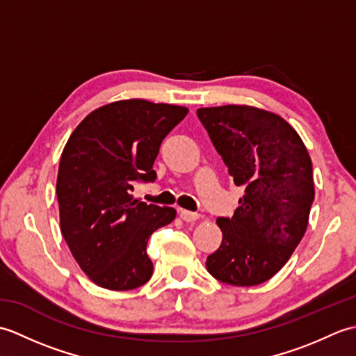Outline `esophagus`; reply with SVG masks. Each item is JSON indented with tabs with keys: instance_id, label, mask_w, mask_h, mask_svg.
Wrapping results in <instances>:
<instances>
[{
	"instance_id": "obj_1",
	"label": "esophagus",
	"mask_w": 356,
	"mask_h": 356,
	"mask_svg": "<svg viewBox=\"0 0 356 356\" xmlns=\"http://www.w3.org/2000/svg\"><path fill=\"white\" fill-rule=\"evenodd\" d=\"M179 216L184 222H195L199 220L200 217L197 213H191V211H186V209H179Z\"/></svg>"
}]
</instances>
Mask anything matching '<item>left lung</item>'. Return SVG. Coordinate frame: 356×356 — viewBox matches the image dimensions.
Returning a JSON list of instances; mask_svg holds the SVG:
<instances>
[{"label": "left lung", "instance_id": "1", "mask_svg": "<svg viewBox=\"0 0 356 356\" xmlns=\"http://www.w3.org/2000/svg\"><path fill=\"white\" fill-rule=\"evenodd\" d=\"M197 118L234 184L245 190L232 217H218L220 248L207 269L232 286L264 283L303 238L315 197L312 161L297 131L249 105L199 108Z\"/></svg>", "mask_w": 356, "mask_h": 356}]
</instances>
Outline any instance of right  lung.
I'll use <instances>...</instances> for the list:
<instances>
[{
    "label": "right lung",
    "instance_id": "right-lung-1",
    "mask_svg": "<svg viewBox=\"0 0 356 356\" xmlns=\"http://www.w3.org/2000/svg\"><path fill=\"white\" fill-rule=\"evenodd\" d=\"M186 113L143 99L113 102L90 113L65 143L56 180L61 232L97 286L131 291L153 275L148 238L176 209L131 193L136 184L154 182L161 143Z\"/></svg>",
    "mask_w": 356,
    "mask_h": 356
}]
</instances>
